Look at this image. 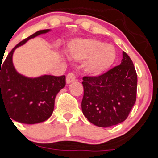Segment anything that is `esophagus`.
Listing matches in <instances>:
<instances>
[{"label":"esophagus","instance_id":"obj_1","mask_svg":"<svg viewBox=\"0 0 158 158\" xmlns=\"http://www.w3.org/2000/svg\"><path fill=\"white\" fill-rule=\"evenodd\" d=\"M76 80V76H75L73 73H69L66 76V82L68 84L71 83V82H73L74 81Z\"/></svg>","mask_w":158,"mask_h":158}]
</instances>
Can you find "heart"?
Returning <instances> with one entry per match:
<instances>
[{"mask_svg":"<svg viewBox=\"0 0 158 158\" xmlns=\"http://www.w3.org/2000/svg\"><path fill=\"white\" fill-rule=\"evenodd\" d=\"M68 56L76 61H83L82 68L86 74L99 76L112 65L116 58L112 45L92 38L72 40L67 48Z\"/></svg>","mask_w":158,"mask_h":158,"instance_id":"b5f03b06","label":"heart"}]
</instances>
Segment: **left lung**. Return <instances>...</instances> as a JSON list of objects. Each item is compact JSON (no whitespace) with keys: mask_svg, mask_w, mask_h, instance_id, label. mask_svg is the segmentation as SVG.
Instances as JSON below:
<instances>
[{"mask_svg":"<svg viewBox=\"0 0 158 158\" xmlns=\"http://www.w3.org/2000/svg\"><path fill=\"white\" fill-rule=\"evenodd\" d=\"M82 110L89 122L109 127L124 122L136 100L137 75L132 61L122 53V63L98 76H84Z\"/></svg>","mask_w":158,"mask_h":158,"instance_id":"8db88e82","label":"left lung"}]
</instances>
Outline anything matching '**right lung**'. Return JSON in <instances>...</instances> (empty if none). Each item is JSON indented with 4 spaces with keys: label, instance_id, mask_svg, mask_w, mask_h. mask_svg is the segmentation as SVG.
Segmentation results:
<instances>
[{
    "label": "right lung",
    "instance_id": "right-lung-1",
    "mask_svg": "<svg viewBox=\"0 0 158 158\" xmlns=\"http://www.w3.org/2000/svg\"><path fill=\"white\" fill-rule=\"evenodd\" d=\"M49 31H37L23 40L11 50L3 64L0 61V109H6L11 120L24 124L46 121L53 113L56 95L65 86V76L28 78L19 74L13 65L12 56L16 48Z\"/></svg>",
    "mask_w": 158,
    "mask_h": 158
}]
</instances>
